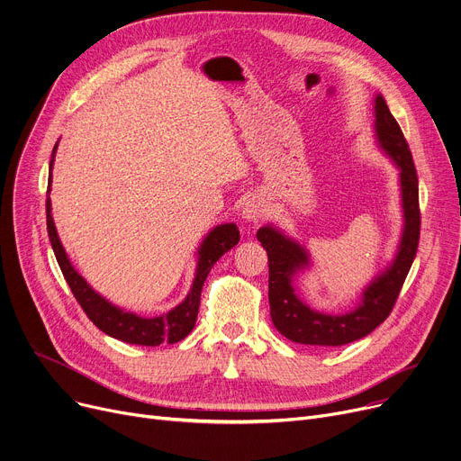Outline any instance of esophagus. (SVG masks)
Here are the masks:
<instances>
[{
	"mask_svg": "<svg viewBox=\"0 0 461 461\" xmlns=\"http://www.w3.org/2000/svg\"><path fill=\"white\" fill-rule=\"evenodd\" d=\"M267 215V205L261 198L258 196H252L248 198L244 203H242V219L248 221V222H259L263 217Z\"/></svg>",
	"mask_w": 461,
	"mask_h": 461,
	"instance_id": "esophagus-1",
	"label": "esophagus"
}]
</instances>
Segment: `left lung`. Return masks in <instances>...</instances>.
<instances>
[{"mask_svg":"<svg viewBox=\"0 0 461 461\" xmlns=\"http://www.w3.org/2000/svg\"><path fill=\"white\" fill-rule=\"evenodd\" d=\"M375 132L381 149L399 167L404 230L393 263L364 288L355 311L323 314L303 303L292 286V277L309 267L307 249L274 226L258 231V240L268 254L270 316L276 329L292 342L334 348L367 337L390 316L415 259L421 230L420 185L410 147L383 95L375 97Z\"/></svg>","mask_w":461,"mask_h":461,"instance_id":"8db88e82","label":"left lung"}]
</instances>
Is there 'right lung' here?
<instances>
[{
	"label": "right lung",
	"mask_w": 461,
	"mask_h": 461,
	"mask_svg": "<svg viewBox=\"0 0 461 461\" xmlns=\"http://www.w3.org/2000/svg\"><path fill=\"white\" fill-rule=\"evenodd\" d=\"M55 152L57 145L51 154L50 161V171L53 169V161H55ZM50 189H51V173L48 180V200H46V213H48V233L50 240L53 246L55 258L59 261V267L73 292L75 300L82 307V311L86 312V316L103 330L108 337L117 339L121 342L127 344H136V346H159V344H175L184 340L187 334L193 330L196 314H198V305H200V294H202V286L203 281L209 274V270L213 268V265L231 249L240 235L235 224H221L213 228L207 233L203 242L200 244L198 249V265H196V276L191 286V292L187 298L169 311L167 314L156 316V318H141L134 312H127L110 302H106L103 296H99L97 292L85 281L69 263L62 242L59 239L53 217H51V200H50Z\"/></svg>",
	"instance_id": "right-lung-1"
}]
</instances>
